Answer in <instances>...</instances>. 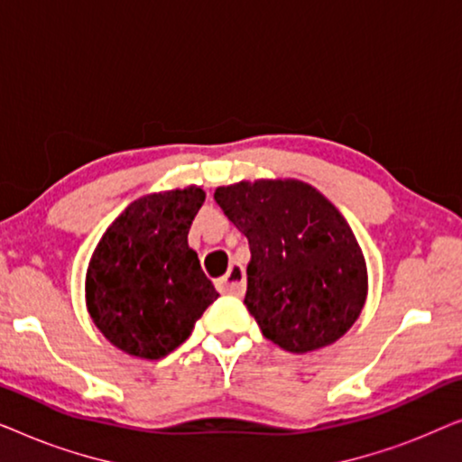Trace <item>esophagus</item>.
<instances>
[{
    "instance_id": "esophagus-1",
    "label": "esophagus",
    "mask_w": 462,
    "mask_h": 462,
    "mask_svg": "<svg viewBox=\"0 0 462 462\" xmlns=\"http://www.w3.org/2000/svg\"><path fill=\"white\" fill-rule=\"evenodd\" d=\"M218 288L220 292L225 294H233V296H242L245 290V271L239 264H231V269L226 271L225 277L218 280Z\"/></svg>"
}]
</instances>
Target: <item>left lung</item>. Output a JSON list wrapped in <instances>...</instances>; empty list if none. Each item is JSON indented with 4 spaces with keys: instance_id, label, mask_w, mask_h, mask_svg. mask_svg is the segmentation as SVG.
Returning a JSON list of instances; mask_svg holds the SVG:
<instances>
[{
    "instance_id": "obj_1",
    "label": "left lung",
    "mask_w": 462,
    "mask_h": 462,
    "mask_svg": "<svg viewBox=\"0 0 462 462\" xmlns=\"http://www.w3.org/2000/svg\"><path fill=\"white\" fill-rule=\"evenodd\" d=\"M225 217L248 237L244 305L264 338L290 353L338 340L362 313L364 254L337 208L300 180L218 187Z\"/></svg>"
}]
</instances>
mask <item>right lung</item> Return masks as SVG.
Returning <instances> with one entry per match:
<instances>
[{"label":"right lung","instance_id":"1","mask_svg":"<svg viewBox=\"0 0 462 462\" xmlns=\"http://www.w3.org/2000/svg\"><path fill=\"white\" fill-rule=\"evenodd\" d=\"M204 199L199 187L147 195L98 242L86 299L94 324L117 349L144 359L168 356L218 299L187 244Z\"/></svg>","mask_w":462,"mask_h":462}]
</instances>
